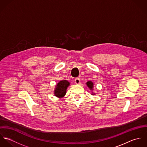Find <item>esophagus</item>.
Returning <instances> with one entry per match:
<instances>
[{
  "label": "esophagus",
  "mask_w": 147,
  "mask_h": 147,
  "mask_svg": "<svg viewBox=\"0 0 147 147\" xmlns=\"http://www.w3.org/2000/svg\"><path fill=\"white\" fill-rule=\"evenodd\" d=\"M80 82V78H76L75 80V82L76 84H79Z\"/></svg>",
  "instance_id": "obj_1"
}]
</instances>
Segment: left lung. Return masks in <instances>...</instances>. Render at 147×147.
<instances>
[{
  "mask_svg": "<svg viewBox=\"0 0 147 147\" xmlns=\"http://www.w3.org/2000/svg\"><path fill=\"white\" fill-rule=\"evenodd\" d=\"M86 85L87 86L90 88V90H93V84L92 82H88L86 83Z\"/></svg>",
  "mask_w": 147,
  "mask_h": 147,
  "instance_id": "left-lung-1",
  "label": "left lung"
}]
</instances>
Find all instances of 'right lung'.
Segmentation results:
<instances>
[{
	"label": "right lung",
	"instance_id": "right-lung-1",
	"mask_svg": "<svg viewBox=\"0 0 147 147\" xmlns=\"http://www.w3.org/2000/svg\"><path fill=\"white\" fill-rule=\"evenodd\" d=\"M69 85V82H67V80H62L59 82L56 86L57 87L54 92L55 96L59 98L63 97L65 94L66 89Z\"/></svg>",
	"mask_w": 147,
	"mask_h": 147
}]
</instances>
